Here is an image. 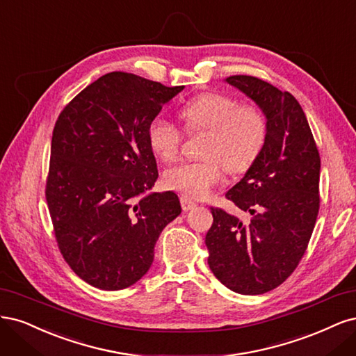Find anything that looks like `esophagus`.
<instances>
[{"instance_id": "obj_1", "label": "esophagus", "mask_w": 356, "mask_h": 356, "mask_svg": "<svg viewBox=\"0 0 356 356\" xmlns=\"http://www.w3.org/2000/svg\"><path fill=\"white\" fill-rule=\"evenodd\" d=\"M180 204H181V209L185 210V211H189V210L197 207V202L192 201V200L188 198V197H185V195H183V197H180Z\"/></svg>"}]
</instances>
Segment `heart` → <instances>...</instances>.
Segmentation results:
<instances>
[{"mask_svg": "<svg viewBox=\"0 0 356 356\" xmlns=\"http://www.w3.org/2000/svg\"><path fill=\"white\" fill-rule=\"evenodd\" d=\"M189 131H207L201 161H183L165 171V185L185 197L205 198L229 173H243L260 155L266 139V120L254 106H241L219 93H204L191 99L181 109ZM147 139L163 159L177 156L181 131L176 124L156 117L149 124Z\"/></svg>", "mask_w": 356, "mask_h": 356, "instance_id": "obj_1", "label": "heart"}]
</instances>
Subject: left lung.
<instances>
[{"label":"left lung","mask_w":356,"mask_h":356,"mask_svg":"<svg viewBox=\"0 0 356 356\" xmlns=\"http://www.w3.org/2000/svg\"><path fill=\"white\" fill-rule=\"evenodd\" d=\"M225 83L253 100L266 118L260 155L226 198L248 220L211 209L205 235L214 277L239 294L277 289L299 265L319 210L321 159L300 103L289 91L250 75Z\"/></svg>","instance_id":"left-lung-1"}]
</instances>
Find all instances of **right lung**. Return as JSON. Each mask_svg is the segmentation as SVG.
I'll return each instance as SVG.
<instances>
[{"label": "right lung", "mask_w": 356, "mask_h": 356, "mask_svg": "<svg viewBox=\"0 0 356 356\" xmlns=\"http://www.w3.org/2000/svg\"><path fill=\"white\" fill-rule=\"evenodd\" d=\"M183 88L111 72L56 121L45 198L63 259L96 289L139 281L159 234L181 213L173 191L149 192L158 170L147 130Z\"/></svg>", "instance_id": "right-lung-1"}]
</instances>
